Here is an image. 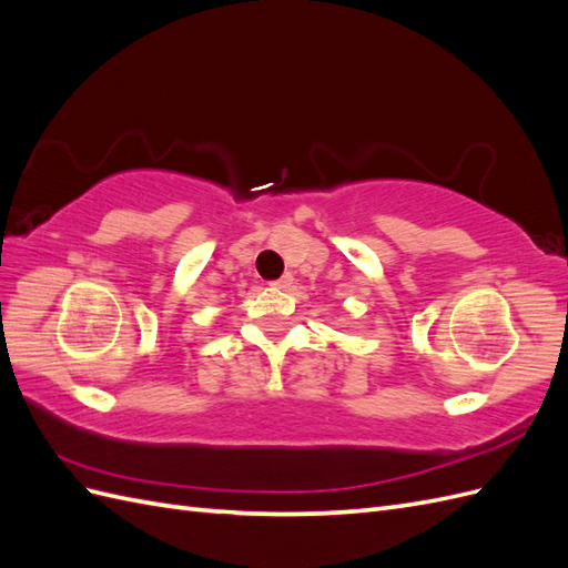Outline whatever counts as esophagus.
Wrapping results in <instances>:
<instances>
[{
    "label": "esophagus",
    "mask_w": 568,
    "mask_h": 568,
    "mask_svg": "<svg viewBox=\"0 0 568 568\" xmlns=\"http://www.w3.org/2000/svg\"><path fill=\"white\" fill-rule=\"evenodd\" d=\"M291 284H294V277H291V274H284L282 280H274V282H270V286H274V288H291Z\"/></svg>",
    "instance_id": "34e87169"
}]
</instances>
